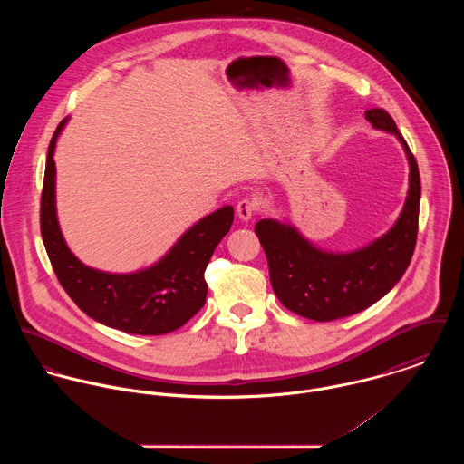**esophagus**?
<instances>
[{
  "mask_svg": "<svg viewBox=\"0 0 464 464\" xmlns=\"http://www.w3.org/2000/svg\"><path fill=\"white\" fill-rule=\"evenodd\" d=\"M257 207H259V201H257V198H243L241 201H237L236 212H237L239 219L248 221V219H252V216L256 214Z\"/></svg>",
  "mask_w": 464,
  "mask_h": 464,
  "instance_id": "34e87169",
  "label": "esophagus"
}]
</instances>
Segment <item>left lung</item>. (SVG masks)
<instances>
[{
  "label": "left lung",
  "instance_id": "obj_1",
  "mask_svg": "<svg viewBox=\"0 0 464 464\" xmlns=\"http://www.w3.org/2000/svg\"><path fill=\"white\" fill-rule=\"evenodd\" d=\"M366 120L395 133L409 160L407 198L397 223L382 237L355 252L334 254L314 246L289 223L267 218L256 225L276 298L307 320H339L379 302L401 278L416 246L421 195L416 159L384 109L366 111Z\"/></svg>",
  "mask_w": 464,
  "mask_h": 464
}]
</instances>
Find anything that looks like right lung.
Instances as JSON below:
<instances>
[{
	"mask_svg": "<svg viewBox=\"0 0 464 464\" xmlns=\"http://www.w3.org/2000/svg\"><path fill=\"white\" fill-rule=\"evenodd\" d=\"M61 121L46 157L41 195V234L69 298L92 320L118 331L160 335L180 329L205 304L203 278L216 246L234 221L232 205L201 218L155 265L133 273H107L83 265L67 248L55 207V144L66 127Z\"/></svg>",
	"mask_w": 464,
	"mask_h": 464,
	"instance_id": "add662e5",
	"label": "right lung"
}]
</instances>
